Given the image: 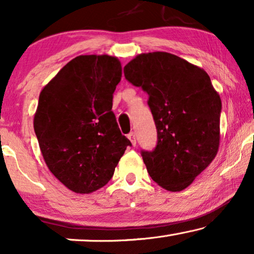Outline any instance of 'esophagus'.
<instances>
[{
  "mask_svg": "<svg viewBox=\"0 0 254 254\" xmlns=\"http://www.w3.org/2000/svg\"><path fill=\"white\" fill-rule=\"evenodd\" d=\"M128 138H129L130 142H131V144H133L134 147H135V145H136V135H135L134 131H131V133L128 134Z\"/></svg>",
  "mask_w": 254,
  "mask_h": 254,
  "instance_id": "esophagus-1",
  "label": "esophagus"
}]
</instances>
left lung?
Segmentation results:
<instances>
[{
	"label": "left lung",
	"mask_w": 254,
	"mask_h": 254,
	"mask_svg": "<svg viewBox=\"0 0 254 254\" xmlns=\"http://www.w3.org/2000/svg\"><path fill=\"white\" fill-rule=\"evenodd\" d=\"M124 72L149 95L157 128L155 150L142 151L149 176L163 189L180 192L217 155L220 95L202 68L166 52L138 54Z\"/></svg>",
	"instance_id": "8db88e82"
}]
</instances>
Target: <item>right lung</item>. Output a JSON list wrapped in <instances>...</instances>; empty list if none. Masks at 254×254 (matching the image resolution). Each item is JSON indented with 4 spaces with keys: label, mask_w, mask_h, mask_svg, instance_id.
Returning <instances> with one entry per match:
<instances>
[{
    "label": "right lung",
    "mask_w": 254,
    "mask_h": 254,
    "mask_svg": "<svg viewBox=\"0 0 254 254\" xmlns=\"http://www.w3.org/2000/svg\"><path fill=\"white\" fill-rule=\"evenodd\" d=\"M119 59L79 55L41 90L33 127L47 168L72 192L102 189L130 141L112 112L123 75Z\"/></svg>",
    "instance_id": "1"
}]
</instances>
